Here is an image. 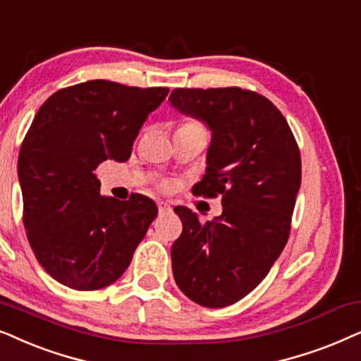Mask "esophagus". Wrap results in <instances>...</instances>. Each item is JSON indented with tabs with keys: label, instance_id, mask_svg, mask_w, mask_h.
Listing matches in <instances>:
<instances>
[{
	"label": "esophagus",
	"instance_id": "1",
	"mask_svg": "<svg viewBox=\"0 0 361 361\" xmlns=\"http://www.w3.org/2000/svg\"><path fill=\"white\" fill-rule=\"evenodd\" d=\"M158 211H160V214L166 213V211H170V204L166 203V201H158Z\"/></svg>",
	"mask_w": 361,
	"mask_h": 361
}]
</instances>
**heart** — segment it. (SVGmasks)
I'll return each instance as SVG.
<instances>
[{
	"label": "heart",
	"mask_w": 361,
	"mask_h": 361,
	"mask_svg": "<svg viewBox=\"0 0 361 361\" xmlns=\"http://www.w3.org/2000/svg\"><path fill=\"white\" fill-rule=\"evenodd\" d=\"M178 130H203V125H201L200 122H196V120H185L183 123L180 125V128Z\"/></svg>",
	"instance_id": "heart-1"
}]
</instances>
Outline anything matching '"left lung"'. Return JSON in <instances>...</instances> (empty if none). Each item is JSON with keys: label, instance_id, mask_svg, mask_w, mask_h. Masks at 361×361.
Masks as SVG:
<instances>
[{"label": "left lung", "instance_id": "left-lung-1", "mask_svg": "<svg viewBox=\"0 0 361 361\" xmlns=\"http://www.w3.org/2000/svg\"><path fill=\"white\" fill-rule=\"evenodd\" d=\"M170 102L211 130L206 175L193 193L223 196V214L204 224L175 208L183 231L171 246L173 277L188 299L219 309L256 289L286 247L300 152L284 115L252 90L175 89Z\"/></svg>", "mask_w": 361, "mask_h": 361}]
</instances>
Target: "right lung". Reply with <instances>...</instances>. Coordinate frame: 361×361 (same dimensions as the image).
Here are the masks:
<instances>
[{"instance_id": "obj_1", "label": "right lung", "mask_w": 361, "mask_h": 361, "mask_svg": "<svg viewBox=\"0 0 361 361\" xmlns=\"http://www.w3.org/2000/svg\"><path fill=\"white\" fill-rule=\"evenodd\" d=\"M168 92L87 80L57 90L37 110L18 158L23 223L37 262L62 286L102 289L130 266L158 208L138 193L128 201L102 196L94 170L130 158Z\"/></svg>"}]
</instances>
